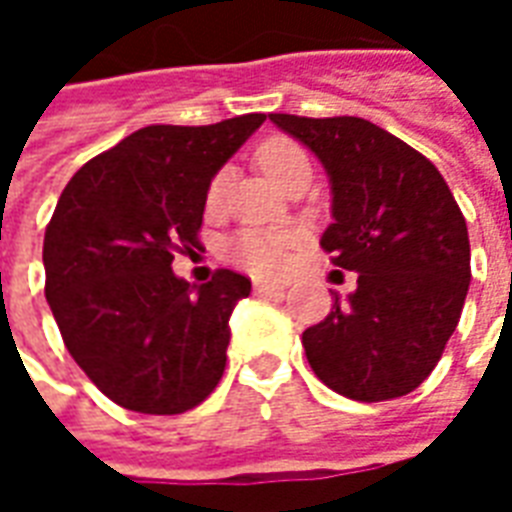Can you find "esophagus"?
Returning a JSON list of instances; mask_svg holds the SVG:
<instances>
[{
  "label": "esophagus",
  "instance_id": "1",
  "mask_svg": "<svg viewBox=\"0 0 512 512\" xmlns=\"http://www.w3.org/2000/svg\"><path fill=\"white\" fill-rule=\"evenodd\" d=\"M285 282H255V293L266 296V293H282Z\"/></svg>",
  "mask_w": 512,
  "mask_h": 512
}]
</instances>
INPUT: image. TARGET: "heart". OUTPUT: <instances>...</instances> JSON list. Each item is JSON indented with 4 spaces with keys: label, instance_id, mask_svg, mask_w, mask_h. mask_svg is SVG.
Returning <instances> with one entry per match:
<instances>
[{
    "label": "heart",
    "instance_id": "heart-1",
    "mask_svg": "<svg viewBox=\"0 0 512 512\" xmlns=\"http://www.w3.org/2000/svg\"><path fill=\"white\" fill-rule=\"evenodd\" d=\"M257 164L266 172L268 178L277 183L279 189H285L296 175L310 172V158L304 153L299 142H293L288 136H271L263 145L257 147ZM227 186H230V172L219 169L208 183L205 191V208L208 213H219L227 197ZM299 246V233L293 230H241L227 241V257L244 266L252 274H279L285 271L290 260V252Z\"/></svg>",
    "mask_w": 512,
    "mask_h": 512
}]
</instances>
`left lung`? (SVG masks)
<instances>
[{"instance_id":"obj_1","label":"left lung","mask_w":512,"mask_h":512,"mask_svg":"<svg viewBox=\"0 0 512 512\" xmlns=\"http://www.w3.org/2000/svg\"><path fill=\"white\" fill-rule=\"evenodd\" d=\"M318 156L332 183L321 246L356 271L348 301L301 334L307 362L337 395L378 403L414 392L461 318L469 233L441 172L362 117L268 115Z\"/></svg>"}]
</instances>
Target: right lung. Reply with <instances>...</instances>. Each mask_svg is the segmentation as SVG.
I'll return each instance as SVG.
<instances>
[{
	"instance_id": "right-lung-1",
	"label": "right lung",
	"mask_w": 512,
	"mask_h": 512,
	"mask_svg": "<svg viewBox=\"0 0 512 512\" xmlns=\"http://www.w3.org/2000/svg\"><path fill=\"white\" fill-rule=\"evenodd\" d=\"M266 115L147 126L90 158L62 191L46 238V301L68 354L117 406L183 414L222 381L230 312L252 282L219 268L172 274L200 246L205 191Z\"/></svg>"
}]
</instances>
